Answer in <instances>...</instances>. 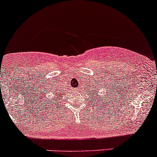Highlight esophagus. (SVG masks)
Returning <instances> with one entry per match:
<instances>
[{"label": "esophagus", "mask_w": 157, "mask_h": 157, "mask_svg": "<svg viewBox=\"0 0 157 157\" xmlns=\"http://www.w3.org/2000/svg\"><path fill=\"white\" fill-rule=\"evenodd\" d=\"M75 91H76V93H77V92H78V91H79V90H78V89H75Z\"/></svg>", "instance_id": "obj_1"}]
</instances>
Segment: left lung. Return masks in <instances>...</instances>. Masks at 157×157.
I'll return each instance as SVG.
<instances>
[{"mask_svg":"<svg viewBox=\"0 0 157 157\" xmlns=\"http://www.w3.org/2000/svg\"><path fill=\"white\" fill-rule=\"evenodd\" d=\"M98 82L99 83H96V82H95V84L93 85V87H91L90 89V93H89V96H90L91 98H92V102H94L95 105H96V102H98V101H100V105H102V103H105V102H107V96H109L108 95V92H107V87L106 86V84H101V82H99V81H98ZM101 84L102 85L101 86ZM104 84L105 86V87H104L103 84ZM101 86L102 87V88H101V87H99V86ZM105 91V92L107 93L106 94L105 93V92H104L103 91ZM100 97V99H98L97 100H96V98H97V96ZM90 99V98H89ZM102 102H101V101ZM99 105V104H98Z\"/></svg>","mask_w":157,"mask_h":157,"instance_id":"obj_1","label":"left lung"}]
</instances>
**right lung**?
Instances as JSON below:
<instances>
[{
	"label": "right lung",
	"mask_w": 157,
	"mask_h": 157,
	"mask_svg": "<svg viewBox=\"0 0 157 157\" xmlns=\"http://www.w3.org/2000/svg\"><path fill=\"white\" fill-rule=\"evenodd\" d=\"M56 89H57V88H56V87H52V86H51V88H49V90H48V92L49 93H52V95H53L54 96V97H52V101H51V100H49L48 98H47V94H46V93H47V90H46L45 92H44L43 93H42V101H45V102H47V104H49V101H56V100H57V101H59V97H60V95L61 94V93H60L59 92V90H56ZM44 91V90H43ZM59 94V96L58 95Z\"/></svg>",
	"instance_id": "obj_1"
}]
</instances>
